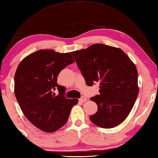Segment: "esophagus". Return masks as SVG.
Wrapping results in <instances>:
<instances>
[{
  "instance_id": "1",
  "label": "esophagus",
  "mask_w": 158,
  "mask_h": 158,
  "mask_svg": "<svg viewBox=\"0 0 158 158\" xmlns=\"http://www.w3.org/2000/svg\"><path fill=\"white\" fill-rule=\"evenodd\" d=\"M87 100V99H86V97H82L81 98H80V99H79V101H81V102H85V101Z\"/></svg>"
}]
</instances>
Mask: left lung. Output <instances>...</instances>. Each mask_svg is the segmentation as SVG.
Here are the masks:
<instances>
[{"label": "left lung", "mask_w": 158, "mask_h": 158, "mask_svg": "<svg viewBox=\"0 0 158 158\" xmlns=\"http://www.w3.org/2000/svg\"><path fill=\"white\" fill-rule=\"evenodd\" d=\"M88 86L99 82V94L90 98L97 111L93 124L103 128L120 124L127 118L139 94L135 65L120 48L103 44L71 52Z\"/></svg>", "instance_id": "8db88e82"}]
</instances>
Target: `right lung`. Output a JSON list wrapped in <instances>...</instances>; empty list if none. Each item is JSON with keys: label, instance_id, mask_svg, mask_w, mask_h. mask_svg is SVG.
<instances>
[{"label": "right lung", "instance_id": "1", "mask_svg": "<svg viewBox=\"0 0 158 158\" xmlns=\"http://www.w3.org/2000/svg\"><path fill=\"white\" fill-rule=\"evenodd\" d=\"M74 59L69 52L39 50L24 58L15 74V94L21 110L31 124L41 131L55 132L67 122L78 102L65 97V87L57 84V76ZM57 89L56 96L53 91Z\"/></svg>", "mask_w": 158, "mask_h": 158}]
</instances>
